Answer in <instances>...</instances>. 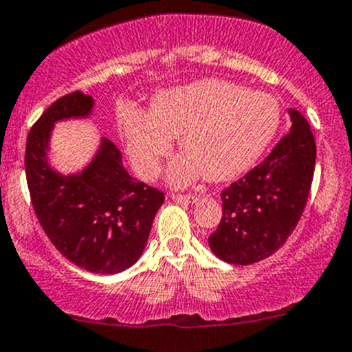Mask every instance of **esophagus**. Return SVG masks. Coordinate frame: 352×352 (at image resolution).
Masks as SVG:
<instances>
[{
  "instance_id": "34e87169",
  "label": "esophagus",
  "mask_w": 352,
  "mask_h": 352,
  "mask_svg": "<svg viewBox=\"0 0 352 352\" xmlns=\"http://www.w3.org/2000/svg\"><path fill=\"white\" fill-rule=\"evenodd\" d=\"M172 199L175 202H196L197 194H172Z\"/></svg>"
}]
</instances>
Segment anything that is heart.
<instances>
[{
	"instance_id": "obj_1",
	"label": "heart",
	"mask_w": 352,
	"mask_h": 352,
	"mask_svg": "<svg viewBox=\"0 0 352 352\" xmlns=\"http://www.w3.org/2000/svg\"><path fill=\"white\" fill-rule=\"evenodd\" d=\"M279 124L281 105L274 97L219 80L160 95L150 116L129 110L122 120L131 162L144 179L160 172L172 136H180L186 155L170 168L175 186L201 173L211 180L239 175L261 158Z\"/></svg>"
}]
</instances>
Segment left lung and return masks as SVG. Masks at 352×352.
Wrapping results in <instances>:
<instances>
[{
  "instance_id": "left-lung-1",
  "label": "left lung",
  "mask_w": 352,
  "mask_h": 352,
  "mask_svg": "<svg viewBox=\"0 0 352 352\" xmlns=\"http://www.w3.org/2000/svg\"><path fill=\"white\" fill-rule=\"evenodd\" d=\"M291 131L262 163L223 189V216L209 247L221 261L248 265L274 254L300 221L310 194L317 144L310 124L289 110Z\"/></svg>"
}]
</instances>
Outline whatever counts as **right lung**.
<instances>
[{
  "instance_id": "1",
  "label": "right lung",
  "mask_w": 352,
  "mask_h": 352,
  "mask_svg": "<svg viewBox=\"0 0 352 352\" xmlns=\"http://www.w3.org/2000/svg\"><path fill=\"white\" fill-rule=\"evenodd\" d=\"M90 95L71 91L38 117L27 136L25 173L35 216L69 262L95 274H117L141 257L165 194L126 172L122 153L104 138L91 165L63 177L47 165L56 120L88 116Z\"/></svg>"
}]
</instances>
